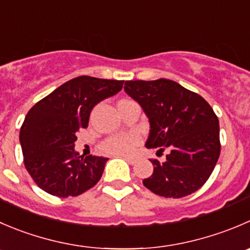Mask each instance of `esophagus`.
I'll list each match as a JSON object with an SVG mask.
<instances>
[{"instance_id": "34e87169", "label": "esophagus", "mask_w": 250, "mask_h": 250, "mask_svg": "<svg viewBox=\"0 0 250 250\" xmlns=\"http://www.w3.org/2000/svg\"><path fill=\"white\" fill-rule=\"evenodd\" d=\"M123 157H125V160H127L128 162H129V164H135V162L138 161V157H135V156H130V155H123Z\"/></svg>"}]
</instances>
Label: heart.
Here are the masks:
<instances>
[{
    "instance_id": "heart-1",
    "label": "heart",
    "mask_w": 250,
    "mask_h": 250,
    "mask_svg": "<svg viewBox=\"0 0 250 250\" xmlns=\"http://www.w3.org/2000/svg\"><path fill=\"white\" fill-rule=\"evenodd\" d=\"M139 142L135 134H121L106 139L101 144V150L108 155H127L132 151L133 146Z\"/></svg>"
}]
</instances>
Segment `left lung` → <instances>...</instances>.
I'll use <instances>...</instances> for the list:
<instances>
[{
  "instance_id": "1",
  "label": "left lung",
  "mask_w": 250,
  "mask_h": 250,
  "mask_svg": "<svg viewBox=\"0 0 250 250\" xmlns=\"http://www.w3.org/2000/svg\"><path fill=\"white\" fill-rule=\"evenodd\" d=\"M125 91L149 120L145 146L166 160H150L154 172L143 181L147 189L165 198L197 192L212 173L220 156L219 118L200 95L169 79L127 81Z\"/></svg>"
}]
</instances>
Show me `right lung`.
I'll use <instances>...</instances> for the list:
<instances>
[{"mask_svg":"<svg viewBox=\"0 0 250 250\" xmlns=\"http://www.w3.org/2000/svg\"><path fill=\"white\" fill-rule=\"evenodd\" d=\"M122 86L123 81L77 77L29 110L19 142L26 171L41 189L60 198L77 197L100 181L108 159L81 156L74 142L78 130L88 127L94 106Z\"/></svg>","mask_w":250,"mask_h":250,"instance_id":"obj_1","label":"right lung"}]
</instances>
